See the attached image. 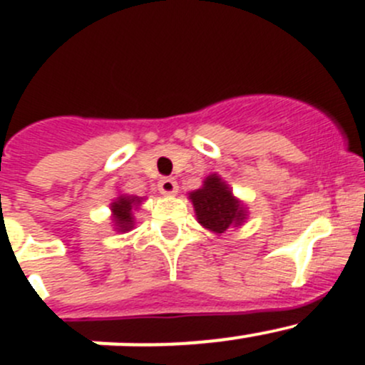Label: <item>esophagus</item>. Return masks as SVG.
Segmentation results:
<instances>
[{
	"mask_svg": "<svg viewBox=\"0 0 365 365\" xmlns=\"http://www.w3.org/2000/svg\"><path fill=\"white\" fill-rule=\"evenodd\" d=\"M159 190L162 194L171 196V194H176V190H178V183H176L175 178H162L159 182Z\"/></svg>",
	"mask_w": 365,
	"mask_h": 365,
	"instance_id": "34e87169",
	"label": "esophagus"
}]
</instances>
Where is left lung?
Wrapping results in <instances>:
<instances>
[{"label":"left lung","mask_w":365,"mask_h":365,"mask_svg":"<svg viewBox=\"0 0 365 365\" xmlns=\"http://www.w3.org/2000/svg\"><path fill=\"white\" fill-rule=\"evenodd\" d=\"M197 220L215 233H224L231 224H240L245 219L244 205L235 200L226 183L217 175L205 180L203 189L190 194Z\"/></svg>","instance_id":"8db88e82"}]
</instances>
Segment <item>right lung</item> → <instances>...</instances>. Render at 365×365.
<instances>
[{
    "label": "right lung",
    "mask_w": 365,
    "mask_h": 365,
    "mask_svg": "<svg viewBox=\"0 0 365 365\" xmlns=\"http://www.w3.org/2000/svg\"><path fill=\"white\" fill-rule=\"evenodd\" d=\"M139 203V200H135V197H125L121 196L120 200L114 201L113 203V213H114V222H116V226L120 227L121 231H128L132 227V208H134V205Z\"/></svg>",
    "instance_id": "add662e5"
}]
</instances>
